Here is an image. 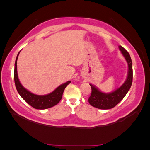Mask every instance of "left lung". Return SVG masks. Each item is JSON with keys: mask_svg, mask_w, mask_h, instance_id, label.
<instances>
[{"mask_svg": "<svg viewBox=\"0 0 150 150\" xmlns=\"http://www.w3.org/2000/svg\"><path fill=\"white\" fill-rule=\"evenodd\" d=\"M122 55L128 65V75L125 82L120 87L111 93H106L100 91L94 85L90 84L91 88V93L88 98V102L92 106L101 110H108L113 108L122 100L132 86L133 81L132 61L129 53L121 46H119Z\"/></svg>", "mask_w": 150, "mask_h": 150, "instance_id": "8db88e82", "label": "left lung"}]
</instances>
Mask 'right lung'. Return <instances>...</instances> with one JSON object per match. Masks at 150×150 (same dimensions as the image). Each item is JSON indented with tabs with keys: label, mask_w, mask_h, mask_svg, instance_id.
Masks as SVG:
<instances>
[{
	"label": "right lung",
	"mask_w": 150,
	"mask_h": 150,
	"mask_svg": "<svg viewBox=\"0 0 150 150\" xmlns=\"http://www.w3.org/2000/svg\"><path fill=\"white\" fill-rule=\"evenodd\" d=\"M19 53H20V52H18L15 60L14 69L15 84L19 95L28 104H29L31 106L37 110H45L55 106L61 100L64 90L67 86L71 82V81H67L65 83L60 85L55 90L49 94L39 95L31 93L30 91L23 87V86L19 81L18 77L17 62Z\"/></svg>",
	"instance_id": "1"
}]
</instances>
